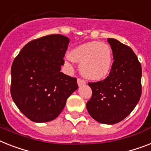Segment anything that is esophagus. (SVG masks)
Here are the masks:
<instances>
[{"mask_svg": "<svg viewBox=\"0 0 151 151\" xmlns=\"http://www.w3.org/2000/svg\"><path fill=\"white\" fill-rule=\"evenodd\" d=\"M86 84V82H85V81L81 79V78H78V86H82V85H84V84Z\"/></svg>", "mask_w": 151, "mask_h": 151, "instance_id": "obj_1", "label": "esophagus"}]
</instances>
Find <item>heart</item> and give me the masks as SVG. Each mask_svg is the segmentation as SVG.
Wrapping results in <instances>:
<instances>
[{"label": "heart", "mask_w": 151, "mask_h": 151, "mask_svg": "<svg viewBox=\"0 0 151 151\" xmlns=\"http://www.w3.org/2000/svg\"><path fill=\"white\" fill-rule=\"evenodd\" d=\"M69 58L79 63L81 73L91 81H101L109 75L112 64V52L105 42H88L76 46L68 53Z\"/></svg>", "instance_id": "obj_1"}]
</instances>
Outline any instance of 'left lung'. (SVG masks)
Instances as JSON below:
<instances>
[{
	"instance_id": "8db88e82",
	"label": "left lung",
	"mask_w": 151,
	"mask_h": 151,
	"mask_svg": "<svg viewBox=\"0 0 151 151\" xmlns=\"http://www.w3.org/2000/svg\"><path fill=\"white\" fill-rule=\"evenodd\" d=\"M114 62L103 81L88 83L92 95L87 102L88 113L97 122L112 125L124 119L141 96L142 69L133 50L115 39H108Z\"/></svg>"
}]
</instances>
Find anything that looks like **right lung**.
Wrapping results in <instances>:
<instances>
[{"mask_svg":"<svg viewBox=\"0 0 151 151\" xmlns=\"http://www.w3.org/2000/svg\"><path fill=\"white\" fill-rule=\"evenodd\" d=\"M69 42L60 34L46 35L27 43L13 61L11 95L32 122L56 119L78 88L77 78L60 72Z\"/></svg>","mask_w":151,"mask_h":151,"instance_id":"add662e5","label":"right lung"}]
</instances>
